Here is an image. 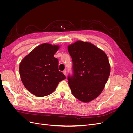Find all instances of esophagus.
<instances>
[{"mask_svg": "<svg viewBox=\"0 0 133 133\" xmlns=\"http://www.w3.org/2000/svg\"><path fill=\"white\" fill-rule=\"evenodd\" d=\"M63 73L64 74V75H66V70H64V71H63Z\"/></svg>", "mask_w": 133, "mask_h": 133, "instance_id": "34e87169", "label": "esophagus"}]
</instances>
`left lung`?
Instances as JSON below:
<instances>
[{
  "label": "left lung",
  "mask_w": 133,
  "mask_h": 133,
  "mask_svg": "<svg viewBox=\"0 0 133 133\" xmlns=\"http://www.w3.org/2000/svg\"><path fill=\"white\" fill-rule=\"evenodd\" d=\"M73 60V75L68 76L72 94L80 101L89 102L101 94L110 73L107 54L89 42L78 41L68 46Z\"/></svg>",
  "instance_id": "left-lung-1"
}]
</instances>
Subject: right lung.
I'll use <instances>...</instances> for the list:
<instances>
[{
	"label": "right lung",
	"instance_id": "obj_1",
	"mask_svg": "<svg viewBox=\"0 0 133 133\" xmlns=\"http://www.w3.org/2000/svg\"><path fill=\"white\" fill-rule=\"evenodd\" d=\"M59 48L58 45L43 43L35 48L20 63L21 80L31 94L39 97L49 95L66 78L59 71L58 60L54 57Z\"/></svg>",
	"mask_w": 133,
	"mask_h": 133
}]
</instances>
